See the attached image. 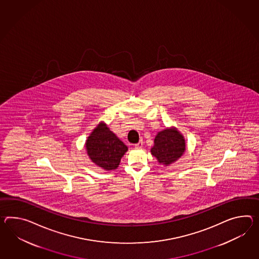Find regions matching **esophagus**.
<instances>
[{"mask_svg": "<svg viewBox=\"0 0 259 259\" xmlns=\"http://www.w3.org/2000/svg\"><path fill=\"white\" fill-rule=\"evenodd\" d=\"M142 147H143V141H142V140H140L139 143L135 144V148H137V149H140V148H142Z\"/></svg>", "mask_w": 259, "mask_h": 259, "instance_id": "1", "label": "esophagus"}]
</instances>
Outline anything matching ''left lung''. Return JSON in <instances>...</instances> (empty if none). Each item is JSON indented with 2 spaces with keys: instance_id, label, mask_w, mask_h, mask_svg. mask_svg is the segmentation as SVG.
I'll return each instance as SVG.
<instances>
[{
  "instance_id": "1",
  "label": "left lung",
  "mask_w": 259,
  "mask_h": 259,
  "mask_svg": "<svg viewBox=\"0 0 259 259\" xmlns=\"http://www.w3.org/2000/svg\"><path fill=\"white\" fill-rule=\"evenodd\" d=\"M185 150L186 142L183 134L172 126L158 132L151 153L159 164L168 166L182 157Z\"/></svg>"
}]
</instances>
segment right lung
Instances as JSON below:
<instances>
[{"instance_id":"right-lung-1","label":"right lung","mask_w":259,"mask_h":259,"mask_svg":"<svg viewBox=\"0 0 259 259\" xmlns=\"http://www.w3.org/2000/svg\"><path fill=\"white\" fill-rule=\"evenodd\" d=\"M91 161L104 170L116 169L120 159L128 151L127 147L104 121H100L85 142Z\"/></svg>"}]
</instances>
